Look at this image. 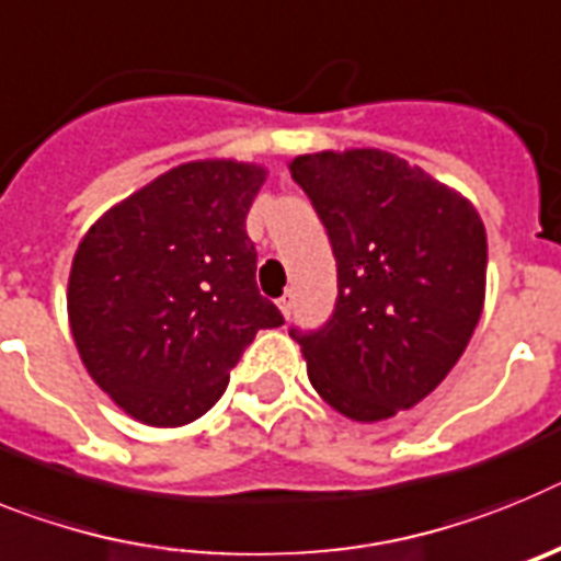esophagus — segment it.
I'll use <instances>...</instances> for the list:
<instances>
[{
  "label": "esophagus",
  "mask_w": 561,
  "mask_h": 561,
  "mask_svg": "<svg viewBox=\"0 0 561 561\" xmlns=\"http://www.w3.org/2000/svg\"><path fill=\"white\" fill-rule=\"evenodd\" d=\"M276 308L282 310V316H290V310H294V294H285L279 301H276Z\"/></svg>",
  "instance_id": "esophagus-1"
}]
</instances>
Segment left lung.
I'll return each mask as SVG.
<instances>
[{"mask_svg": "<svg viewBox=\"0 0 561 561\" xmlns=\"http://www.w3.org/2000/svg\"><path fill=\"white\" fill-rule=\"evenodd\" d=\"M287 169L339 262L330 321L290 335L321 401L350 421H387L469 344L485 301V226L469 197L383 149H324Z\"/></svg>", "mask_w": 561, "mask_h": 561, "instance_id": "obj_1", "label": "left lung"}]
</instances>
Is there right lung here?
<instances>
[{
	"label": "right lung",
	"instance_id": "right-lung-1",
	"mask_svg": "<svg viewBox=\"0 0 561 561\" xmlns=\"http://www.w3.org/2000/svg\"><path fill=\"white\" fill-rule=\"evenodd\" d=\"M267 169L180 163L104 211L81 237L67 319L90 378L146 426H186L228 387L256 330L282 313L256 290L245 217Z\"/></svg>",
	"mask_w": 561,
	"mask_h": 561
}]
</instances>
